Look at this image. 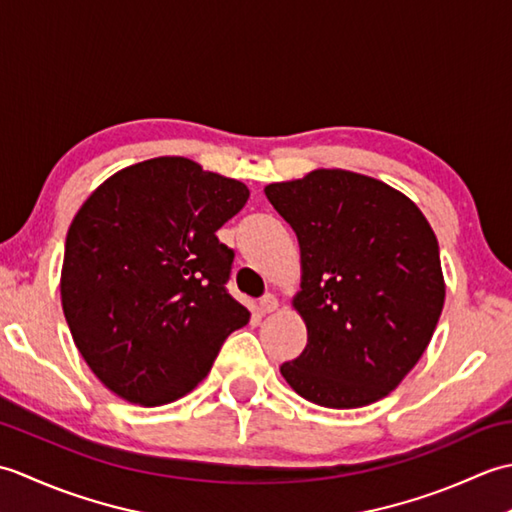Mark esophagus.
<instances>
[{
  "label": "esophagus",
  "mask_w": 512,
  "mask_h": 512,
  "mask_svg": "<svg viewBox=\"0 0 512 512\" xmlns=\"http://www.w3.org/2000/svg\"><path fill=\"white\" fill-rule=\"evenodd\" d=\"M277 308H279V301H277L275 295H264L262 299H259V303H257V312L259 314H270V312H275Z\"/></svg>",
  "instance_id": "34e87169"
}]
</instances>
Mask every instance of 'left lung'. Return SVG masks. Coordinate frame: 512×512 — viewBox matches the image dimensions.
Segmentation results:
<instances>
[{
	"mask_svg": "<svg viewBox=\"0 0 512 512\" xmlns=\"http://www.w3.org/2000/svg\"><path fill=\"white\" fill-rule=\"evenodd\" d=\"M264 191L297 233L303 268L295 308L308 345L281 374L321 407L354 409L387 396L427 350L444 306L427 217L385 182L343 169Z\"/></svg>",
	"mask_w": 512,
	"mask_h": 512,
	"instance_id": "obj_1",
	"label": "left lung"
}]
</instances>
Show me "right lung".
Instances as JSON below:
<instances>
[{"label": "right lung", "instance_id": "1", "mask_svg": "<svg viewBox=\"0 0 512 512\" xmlns=\"http://www.w3.org/2000/svg\"><path fill=\"white\" fill-rule=\"evenodd\" d=\"M246 200L242 182L167 156L118 171L74 215L63 314L114 394L145 407L182 398L248 323L226 290L235 250L215 235Z\"/></svg>", "mask_w": 512, "mask_h": 512}]
</instances>
